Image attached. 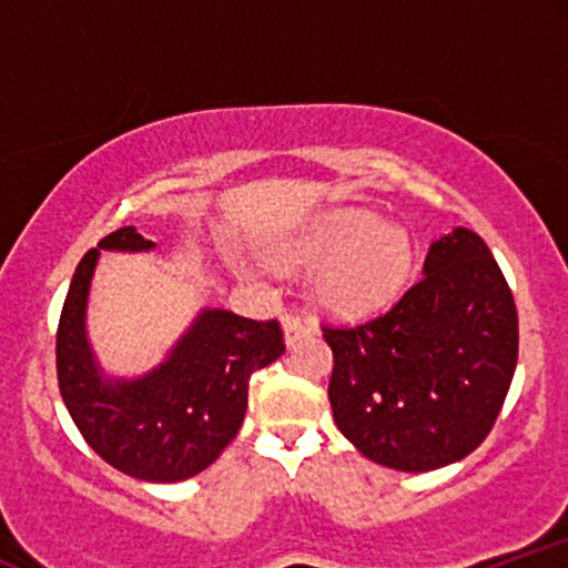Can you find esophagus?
I'll return each mask as SVG.
<instances>
[{"label": "esophagus", "instance_id": "1", "mask_svg": "<svg viewBox=\"0 0 568 568\" xmlns=\"http://www.w3.org/2000/svg\"><path fill=\"white\" fill-rule=\"evenodd\" d=\"M283 328H285V342H288V344H296L298 338L315 334V325L306 323L304 317L291 315V312H288V315H283Z\"/></svg>", "mask_w": 568, "mask_h": 568}]
</instances>
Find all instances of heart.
Masks as SVG:
<instances>
[{
  "label": "heart",
  "instance_id": "b5f03b06",
  "mask_svg": "<svg viewBox=\"0 0 568 568\" xmlns=\"http://www.w3.org/2000/svg\"><path fill=\"white\" fill-rule=\"evenodd\" d=\"M291 264L328 262L315 280L317 296L336 310H368L408 275L406 232L368 211H336L288 251Z\"/></svg>",
  "mask_w": 568,
  "mask_h": 568
}]
</instances>
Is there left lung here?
Returning <instances> with one entry per match:
<instances>
[{
  "label": "left lung",
  "instance_id": "8db88e82",
  "mask_svg": "<svg viewBox=\"0 0 568 568\" xmlns=\"http://www.w3.org/2000/svg\"><path fill=\"white\" fill-rule=\"evenodd\" d=\"M334 352L336 427L368 459L427 473L473 454L497 422L518 363V310L470 230L429 245L425 275L382 315L323 323Z\"/></svg>",
  "mask_w": 568,
  "mask_h": 568
}]
</instances>
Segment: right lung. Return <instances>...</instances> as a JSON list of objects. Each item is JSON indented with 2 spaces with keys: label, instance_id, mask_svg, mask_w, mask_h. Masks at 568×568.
<instances>
[{
  "label": "right lung",
  "instance_id": "add662e5",
  "mask_svg": "<svg viewBox=\"0 0 568 568\" xmlns=\"http://www.w3.org/2000/svg\"><path fill=\"white\" fill-rule=\"evenodd\" d=\"M103 251H149L135 226L98 243ZM98 247L77 264L55 334L58 387L88 446L120 473L175 484L211 467L234 440L247 408V384L285 352L277 321L205 310L160 368L135 382H106L88 336L84 304Z\"/></svg>",
  "mask_w": 568,
  "mask_h": 568
}]
</instances>
